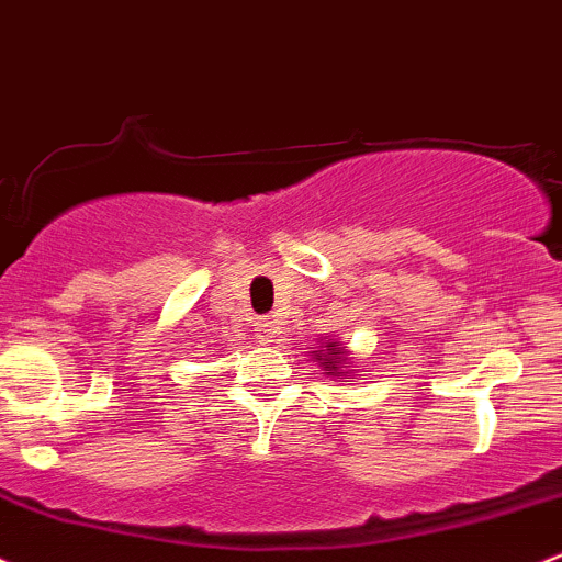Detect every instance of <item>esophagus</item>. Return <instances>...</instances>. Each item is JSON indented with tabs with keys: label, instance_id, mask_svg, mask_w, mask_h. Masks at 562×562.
Instances as JSON below:
<instances>
[{
	"label": "esophagus",
	"instance_id": "esophagus-1",
	"mask_svg": "<svg viewBox=\"0 0 562 562\" xmlns=\"http://www.w3.org/2000/svg\"><path fill=\"white\" fill-rule=\"evenodd\" d=\"M277 333H280V330H277V323H274V319H271V317H261V319H258V323H256V336L261 338L263 344L274 341Z\"/></svg>",
	"mask_w": 562,
	"mask_h": 562
}]
</instances>
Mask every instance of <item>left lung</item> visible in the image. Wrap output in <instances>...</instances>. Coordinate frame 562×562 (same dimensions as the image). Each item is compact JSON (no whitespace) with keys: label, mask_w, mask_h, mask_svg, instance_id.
<instances>
[{"label":"left lung","mask_w":562,"mask_h":562,"mask_svg":"<svg viewBox=\"0 0 562 562\" xmlns=\"http://www.w3.org/2000/svg\"><path fill=\"white\" fill-rule=\"evenodd\" d=\"M341 347L338 344H328V349L323 351V355H317V360H323L325 368H330V371H336V366L341 362Z\"/></svg>","instance_id":"obj_1"}]
</instances>
